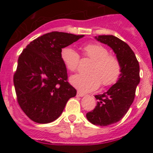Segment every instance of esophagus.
Returning <instances> with one entry per match:
<instances>
[{
    "label": "esophagus",
    "mask_w": 153,
    "mask_h": 153,
    "mask_svg": "<svg viewBox=\"0 0 153 153\" xmlns=\"http://www.w3.org/2000/svg\"><path fill=\"white\" fill-rule=\"evenodd\" d=\"M77 96L78 97H84L85 96V94L83 93H81V92H79V91H78L77 92Z\"/></svg>",
    "instance_id": "34e87169"
}]
</instances>
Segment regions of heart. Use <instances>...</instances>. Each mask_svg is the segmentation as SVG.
<instances>
[{
	"label": "heart",
	"mask_w": 153,
	"mask_h": 153,
	"mask_svg": "<svg viewBox=\"0 0 153 153\" xmlns=\"http://www.w3.org/2000/svg\"><path fill=\"white\" fill-rule=\"evenodd\" d=\"M83 56L92 60L87 74H77L70 77V83L83 93L96 90L101 85L110 86L118 81L121 74V65L114 56L110 55L108 49L102 45L93 43L82 47ZM60 58L68 70L74 72L78 69L79 56L70 47L60 51Z\"/></svg>",
	"instance_id": "1"
}]
</instances>
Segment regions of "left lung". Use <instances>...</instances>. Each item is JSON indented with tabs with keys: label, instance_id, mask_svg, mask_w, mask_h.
Returning <instances> with one entry per match:
<instances>
[{
	"label": "left lung",
	"instance_id": "left-lung-1",
	"mask_svg": "<svg viewBox=\"0 0 153 153\" xmlns=\"http://www.w3.org/2000/svg\"><path fill=\"white\" fill-rule=\"evenodd\" d=\"M97 40L109 46L121 65L118 81L103 94L96 95L97 106L86 117L92 124L107 126L120 121L134 102L136 88L140 82L139 64L128 44L113 35L95 37Z\"/></svg>",
	"mask_w": 153,
	"mask_h": 153
}]
</instances>
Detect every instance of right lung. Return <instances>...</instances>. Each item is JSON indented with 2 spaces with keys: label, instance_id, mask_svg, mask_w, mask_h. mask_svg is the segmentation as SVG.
Wrapping results in <instances>:
<instances>
[{
  "label": "right lung",
  "instance_id": "obj_1",
  "mask_svg": "<svg viewBox=\"0 0 153 153\" xmlns=\"http://www.w3.org/2000/svg\"><path fill=\"white\" fill-rule=\"evenodd\" d=\"M84 35L51 32L28 44L19 56L14 85L23 111L33 121L56 120L76 89L67 81L66 67L60 51Z\"/></svg>",
  "mask_w": 153,
  "mask_h": 153
}]
</instances>
